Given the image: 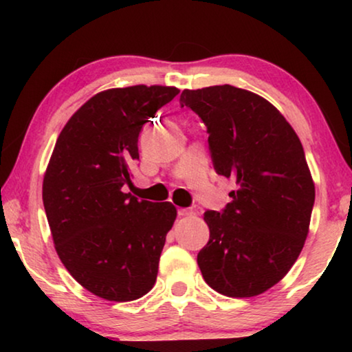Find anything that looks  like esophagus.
Returning a JSON list of instances; mask_svg holds the SVG:
<instances>
[{"label": "esophagus", "instance_id": "34e87169", "mask_svg": "<svg viewBox=\"0 0 352 352\" xmlns=\"http://www.w3.org/2000/svg\"><path fill=\"white\" fill-rule=\"evenodd\" d=\"M192 214H194V211L189 210V208H179V210H177V216H179V218H187V216H192Z\"/></svg>", "mask_w": 352, "mask_h": 352}]
</instances>
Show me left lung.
Returning <instances> with one entry per match:
<instances>
[{"mask_svg":"<svg viewBox=\"0 0 352 352\" xmlns=\"http://www.w3.org/2000/svg\"><path fill=\"white\" fill-rule=\"evenodd\" d=\"M181 105L204 120L216 173L237 186L223 213L204 214L201 276L221 295H261L287 276L309 232L316 187L300 138L269 100L230 85L184 89Z\"/></svg>","mask_w":352,"mask_h":352,"instance_id":"1","label":"left lung"}]
</instances>
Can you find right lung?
Instances as JSON below:
<instances>
[{"label": "right lung", "mask_w": 352, "mask_h": 352, "mask_svg": "<svg viewBox=\"0 0 352 352\" xmlns=\"http://www.w3.org/2000/svg\"><path fill=\"white\" fill-rule=\"evenodd\" d=\"M179 94L175 86L100 91L72 115L43 177V204L62 264L107 301L152 290L176 206L124 194L142 124Z\"/></svg>", "instance_id": "1"}]
</instances>
